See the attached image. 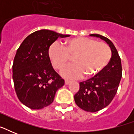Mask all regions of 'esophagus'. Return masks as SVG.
<instances>
[{
  "label": "esophagus",
  "instance_id": "esophagus-1",
  "mask_svg": "<svg viewBox=\"0 0 134 134\" xmlns=\"http://www.w3.org/2000/svg\"><path fill=\"white\" fill-rule=\"evenodd\" d=\"M70 81H68V80H65V85H67V84H69V83H70Z\"/></svg>",
  "mask_w": 134,
  "mask_h": 134
}]
</instances>
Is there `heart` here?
Returning a JSON list of instances; mask_svg holds the SVG:
<instances>
[{
	"label": "heart",
	"mask_w": 134,
	"mask_h": 134,
	"mask_svg": "<svg viewBox=\"0 0 134 134\" xmlns=\"http://www.w3.org/2000/svg\"><path fill=\"white\" fill-rule=\"evenodd\" d=\"M48 56L55 69H62L73 56V63L65 66L61 75L69 79L94 76L108 65L111 58L110 47L104 42L85 37L69 39L63 42L53 43Z\"/></svg>",
	"instance_id": "heart-1"
}]
</instances>
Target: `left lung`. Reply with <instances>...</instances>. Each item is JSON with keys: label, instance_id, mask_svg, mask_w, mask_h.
<instances>
[{"label": "left lung", "instance_id": "left-lung-1", "mask_svg": "<svg viewBox=\"0 0 134 134\" xmlns=\"http://www.w3.org/2000/svg\"><path fill=\"white\" fill-rule=\"evenodd\" d=\"M90 35L105 41L112 53L105 69L94 77L81 82L79 90L74 95L76 104L79 108L94 113L106 107L116 94L122 78V64L118 52L109 39L98 34Z\"/></svg>", "mask_w": 134, "mask_h": 134}]
</instances>
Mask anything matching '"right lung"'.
Returning a JSON list of instances; mask_svg holds the SVG:
<instances>
[{"label": "right lung", "mask_w": 134, "mask_h": 134, "mask_svg": "<svg viewBox=\"0 0 134 134\" xmlns=\"http://www.w3.org/2000/svg\"><path fill=\"white\" fill-rule=\"evenodd\" d=\"M49 30L29 35L16 51L12 65V79L19 99L31 109L50 105L55 92L65 81L55 71L48 56V48L58 37H67Z\"/></svg>", "instance_id": "1"}]
</instances>
